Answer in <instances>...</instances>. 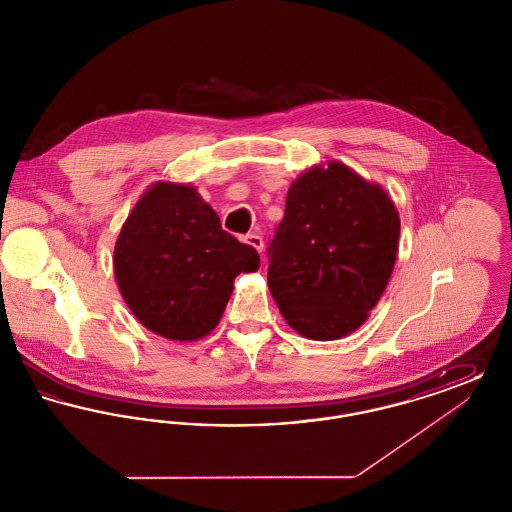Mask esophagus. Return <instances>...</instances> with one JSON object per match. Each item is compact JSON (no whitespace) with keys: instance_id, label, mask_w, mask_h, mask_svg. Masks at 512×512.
<instances>
[{"instance_id":"1","label":"esophagus","mask_w":512,"mask_h":512,"mask_svg":"<svg viewBox=\"0 0 512 512\" xmlns=\"http://www.w3.org/2000/svg\"><path fill=\"white\" fill-rule=\"evenodd\" d=\"M244 244L251 245L253 249H257L259 253L263 251V247H265V242H263V238L261 236H257V234H249V236H244Z\"/></svg>"}]
</instances>
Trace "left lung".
Here are the masks:
<instances>
[{"label":"left lung","mask_w":512,"mask_h":512,"mask_svg":"<svg viewBox=\"0 0 512 512\" xmlns=\"http://www.w3.org/2000/svg\"><path fill=\"white\" fill-rule=\"evenodd\" d=\"M399 230L386 190L340 161L299 174L268 247V290L284 320L318 341L361 328L390 282Z\"/></svg>","instance_id":"left-lung-1"}]
</instances>
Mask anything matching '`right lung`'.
<instances>
[{
  "label": "right lung",
  "instance_id": "right-lung-1",
  "mask_svg": "<svg viewBox=\"0 0 512 512\" xmlns=\"http://www.w3.org/2000/svg\"><path fill=\"white\" fill-rule=\"evenodd\" d=\"M122 299L147 330L172 341L211 334L240 272L259 253L224 232L192 184L155 182L136 201L113 253Z\"/></svg>",
  "mask_w": 512,
  "mask_h": 512
}]
</instances>
